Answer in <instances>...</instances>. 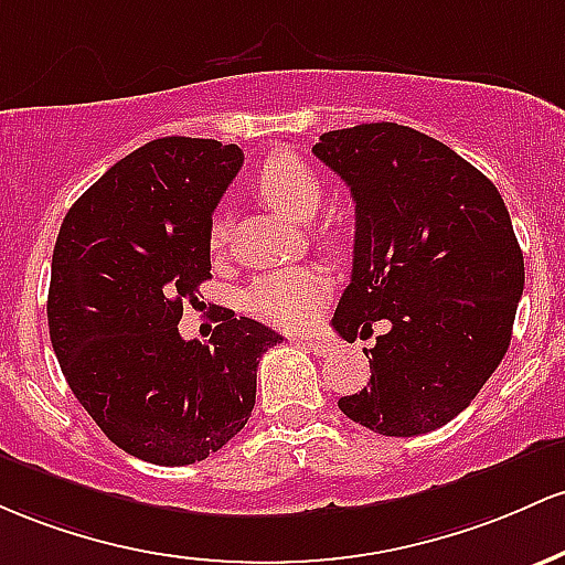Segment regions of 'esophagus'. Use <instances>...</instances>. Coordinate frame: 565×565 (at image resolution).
Instances as JSON below:
<instances>
[{"instance_id":"1","label":"esophagus","mask_w":565,"mask_h":565,"mask_svg":"<svg viewBox=\"0 0 565 565\" xmlns=\"http://www.w3.org/2000/svg\"><path fill=\"white\" fill-rule=\"evenodd\" d=\"M303 347H307V350H312L317 358H328V354L335 352V344L328 339H303Z\"/></svg>"}]
</instances>
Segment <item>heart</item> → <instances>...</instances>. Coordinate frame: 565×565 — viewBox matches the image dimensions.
I'll use <instances>...</instances> for the list:
<instances>
[{
    "label": "heart",
    "instance_id": "b5f03b06",
    "mask_svg": "<svg viewBox=\"0 0 565 565\" xmlns=\"http://www.w3.org/2000/svg\"><path fill=\"white\" fill-rule=\"evenodd\" d=\"M258 192L275 211L294 221H309L320 205L322 189L315 170L294 154L269 157L258 170ZM226 243L224 221H213L211 248L221 250ZM328 277L312 266L271 271L253 282L248 290V307L253 315L280 328H303L320 312L328 299Z\"/></svg>",
    "mask_w": 565,
    "mask_h": 565
}]
</instances>
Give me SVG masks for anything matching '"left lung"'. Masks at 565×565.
Here are the masks:
<instances>
[{"label": "left lung", "instance_id": "left-lung-1", "mask_svg": "<svg viewBox=\"0 0 565 565\" xmlns=\"http://www.w3.org/2000/svg\"><path fill=\"white\" fill-rule=\"evenodd\" d=\"M354 200L352 280L331 326L365 350L371 382L339 401L379 435L433 433L475 401L510 347L523 250L502 194L454 149L395 122L312 146Z\"/></svg>", "mask_w": 565, "mask_h": 565}]
</instances>
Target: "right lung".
Returning <instances> with one entry per match:
<instances>
[{"label": "right lung", "mask_w": 565, "mask_h": 565, "mask_svg": "<svg viewBox=\"0 0 565 565\" xmlns=\"http://www.w3.org/2000/svg\"><path fill=\"white\" fill-rule=\"evenodd\" d=\"M243 151L168 136L74 202L53 250L47 322L63 376L114 446L162 467L207 459L248 424L256 367L282 335L226 309L183 341V301L211 280L213 211Z\"/></svg>", "instance_id": "obj_1"}]
</instances>
